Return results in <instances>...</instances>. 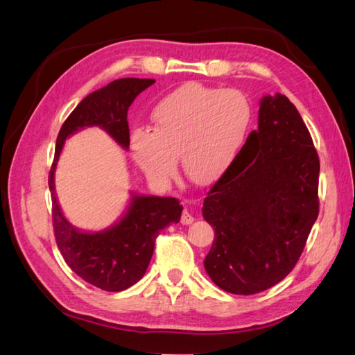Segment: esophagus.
I'll use <instances>...</instances> for the list:
<instances>
[{
  "instance_id": "1",
  "label": "esophagus",
  "mask_w": 355,
  "mask_h": 355,
  "mask_svg": "<svg viewBox=\"0 0 355 355\" xmlns=\"http://www.w3.org/2000/svg\"><path fill=\"white\" fill-rule=\"evenodd\" d=\"M193 220H195V218L192 216V214L189 212V210H184V212H183V215H182V223L184 224V225H189V224H192L193 223Z\"/></svg>"
}]
</instances>
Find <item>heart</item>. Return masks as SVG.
<instances>
[{
	"mask_svg": "<svg viewBox=\"0 0 355 355\" xmlns=\"http://www.w3.org/2000/svg\"><path fill=\"white\" fill-rule=\"evenodd\" d=\"M252 107L236 89L187 84L168 94L150 114L153 130L131 134V154L145 175L164 183L177 158L189 180L210 184L235 163L252 125Z\"/></svg>",
	"mask_w": 355,
	"mask_h": 355,
	"instance_id": "1",
	"label": "heart"
}]
</instances>
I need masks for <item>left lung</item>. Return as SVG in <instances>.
<instances>
[{
  "label": "left lung",
  "instance_id": "1",
  "mask_svg": "<svg viewBox=\"0 0 355 355\" xmlns=\"http://www.w3.org/2000/svg\"><path fill=\"white\" fill-rule=\"evenodd\" d=\"M320 162L310 131L284 94L263 96L258 130L202 202L215 229L209 277L233 294H256L296 266L319 215Z\"/></svg>",
  "mask_w": 355,
  "mask_h": 355
}]
</instances>
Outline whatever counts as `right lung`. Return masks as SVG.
<instances>
[{
	"instance_id": "1",
	"label": "right lung",
	"mask_w": 355,
	"mask_h": 355,
	"mask_svg": "<svg viewBox=\"0 0 355 355\" xmlns=\"http://www.w3.org/2000/svg\"><path fill=\"white\" fill-rule=\"evenodd\" d=\"M154 79L123 78L88 94L67 117L56 139L49 187L58 248L74 273L105 291H123L137 284L153 258L155 238L166 225L178 223L183 206L172 197L132 195L120 220L102 232H84L64 216L55 192V171L65 140L84 128L99 126L120 146L130 148L128 108Z\"/></svg>"
}]
</instances>
